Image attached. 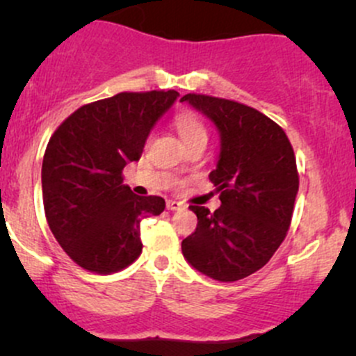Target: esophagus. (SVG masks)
I'll return each instance as SVG.
<instances>
[{
	"label": "esophagus",
	"mask_w": 356,
	"mask_h": 356,
	"mask_svg": "<svg viewBox=\"0 0 356 356\" xmlns=\"http://www.w3.org/2000/svg\"><path fill=\"white\" fill-rule=\"evenodd\" d=\"M167 210H170V211H181V210H184V204L179 203V201L168 200V201H167Z\"/></svg>",
	"instance_id": "1"
}]
</instances>
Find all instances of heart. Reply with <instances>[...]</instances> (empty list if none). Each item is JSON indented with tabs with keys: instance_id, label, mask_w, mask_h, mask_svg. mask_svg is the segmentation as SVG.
Listing matches in <instances>:
<instances>
[{
	"instance_id": "1",
	"label": "heart",
	"mask_w": 356,
	"mask_h": 356,
	"mask_svg": "<svg viewBox=\"0 0 356 356\" xmlns=\"http://www.w3.org/2000/svg\"><path fill=\"white\" fill-rule=\"evenodd\" d=\"M174 124L177 127L179 136L184 143L193 141V139H207V131H204L203 124L200 122V118L196 117L191 111H181V113L175 115ZM181 165L177 167V170H181Z\"/></svg>"
}]
</instances>
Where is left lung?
Returning a JSON list of instances; mask_svg holds the SVG:
<instances>
[{"mask_svg":"<svg viewBox=\"0 0 356 356\" xmlns=\"http://www.w3.org/2000/svg\"><path fill=\"white\" fill-rule=\"evenodd\" d=\"M220 136L210 181L220 207L210 213L191 204L198 227L182 241L193 268L220 282L260 270L284 241L298 195L296 158L286 132L251 106L204 95L181 98Z\"/></svg>","mask_w":356,"mask_h":356,"instance_id":"8db88e82","label":"left lung"}]
</instances>
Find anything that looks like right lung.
Returning a JSON list of instances; mask_svg holds the SVG:
<instances>
[{"label": "right lung", "instance_id": "obj_1", "mask_svg": "<svg viewBox=\"0 0 356 356\" xmlns=\"http://www.w3.org/2000/svg\"><path fill=\"white\" fill-rule=\"evenodd\" d=\"M177 91L118 92L75 110L42 158V203L63 251L86 270L111 274L141 254V220L165 200L136 196L122 170L138 161L155 124Z\"/></svg>", "mask_w": 356, "mask_h": 356}]
</instances>
